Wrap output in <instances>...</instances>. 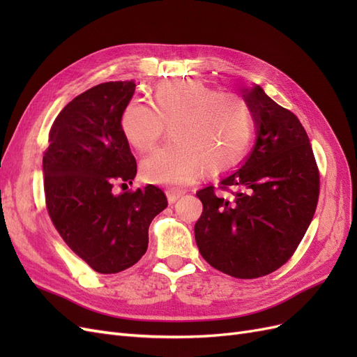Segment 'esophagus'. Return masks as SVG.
Here are the masks:
<instances>
[{"label":"esophagus","instance_id":"obj_1","mask_svg":"<svg viewBox=\"0 0 357 357\" xmlns=\"http://www.w3.org/2000/svg\"><path fill=\"white\" fill-rule=\"evenodd\" d=\"M185 195V190L183 189H176V188H172V189H168L167 190V198H168V202L169 204H174L180 197H183Z\"/></svg>","mask_w":357,"mask_h":357}]
</instances>
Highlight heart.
<instances>
[{
  "label": "heart",
  "mask_w": 357,
  "mask_h": 357,
  "mask_svg": "<svg viewBox=\"0 0 357 357\" xmlns=\"http://www.w3.org/2000/svg\"><path fill=\"white\" fill-rule=\"evenodd\" d=\"M152 107L129 100L119 119L126 142L137 152L152 150L171 128L172 143L146 158L142 176L160 185H185L199 172H225L240 164L253 135V116L241 96L218 92L198 79L155 86Z\"/></svg>",
  "instance_id": "1"
}]
</instances>
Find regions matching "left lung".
Here are the masks:
<instances>
[{"label": "left lung", "mask_w": 357, "mask_h": 357, "mask_svg": "<svg viewBox=\"0 0 357 357\" xmlns=\"http://www.w3.org/2000/svg\"><path fill=\"white\" fill-rule=\"evenodd\" d=\"M241 95L257 128L244 165L214 186L197 192L202 214L195 223L201 256L235 278L274 273L295 253L314 215L320 176L299 119L261 86Z\"/></svg>", "instance_id": "1"}]
</instances>
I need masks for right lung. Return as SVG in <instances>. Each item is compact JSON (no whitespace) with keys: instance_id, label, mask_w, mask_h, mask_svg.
Instances as JSON below:
<instances>
[{"instance_id":"obj_1","label":"right lung","mask_w":357,"mask_h":357,"mask_svg":"<svg viewBox=\"0 0 357 357\" xmlns=\"http://www.w3.org/2000/svg\"><path fill=\"white\" fill-rule=\"evenodd\" d=\"M134 80L107 82L63 107L43 156L46 207L62 240L93 271L116 274L137 264L149 245V226L167 208L162 189L113 192L132 185L137 162L119 119ZM128 188V186H126Z\"/></svg>"}]
</instances>
